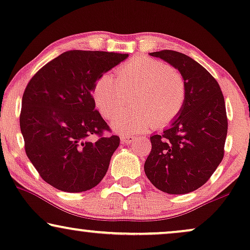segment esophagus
I'll return each mask as SVG.
<instances>
[{"label": "esophagus", "instance_id": "obj_1", "mask_svg": "<svg viewBox=\"0 0 250 250\" xmlns=\"http://www.w3.org/2000/svg\"><path fill=\"white\" fill-rule=\"evenodd\" d=\"M135 140H136V138L133 135H122L121 136V141H122V143H124V145H131V143L134 142Z\"/></svg>", "mask_w": 250, "mask_h": 250}]
</instances>
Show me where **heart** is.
<instances>
[{
  "mask_svg": "<svg viewBox=\"0 0 250 250\" xmlns=\"http://www.w3.org/2000/svg\"><path fill=\"white\" fill-rule=\"evenodd\" d=\"M111 74H104L93 88L94 102L104 118H112L135 94V111L116 116L111 127L121 134H140L172 123L186 102V82L174 67L162 61L139 57L123 63Z\"/></svg>",
  "mask_w": 250,
  "mask_h": 250,
  "instance_id": "obj_1",
  "label": "heart"
}]
</instances>
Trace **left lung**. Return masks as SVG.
Returning a JSON list of instances; mask_svg holds the SVG:
<instances>
[{
  "label": "left lung",
  "mask_w": 250,
  "mask_h": 250,
  "mask_svg": "<svg viewBox=\"0 0 250 250\" xmlns=\"http://www.w3.org/2000/svg\"><path fill=\"white\" fill-rule=\"evenodd\" d=\"M149 54L180 71L187 95L169 127L150 138L146 175L163 192H192L209 180L223 159L228 133L224 97L216 80L192 58L172 50Z\"/></svg>",
  "instance_id": "left-lung-1"
}]
</instances>
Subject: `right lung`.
Wrapping results in <instances>:
<instances>
[{
  "label": "right lung",
  "mask_w": 250,
  "mask_h": 250,
  "mask_svg": "<svg viewBox=\"0 0 250 250\" xmlns=\"http://www.w3.org/2000/svg\"><path fill=\"white\" fill-rule=\"evenodd\" d=\"M128 57L104 51H67L41 68L21 101L26 155L41 177L64 192L98 186L119 146L92 97L102 75Z\"/></svg>",
  "instance_id": "obj_1"
}]
</instances>
